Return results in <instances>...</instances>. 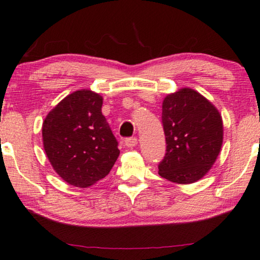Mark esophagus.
Masks as SVG:
<instances>
[{
	"instance_id": "34e87169",
	"label": "esophagus",
	"mask_w": 260,
	"mask_h": 260,
	"mask_svg": "<svg viewBox=\"0 0 260 260\" xmlns=\"http://www.w3.org/2000/svg\"><path fill=\"white\" fill-rule=\"evenodd\" d=\"M124 143H125V145L127 146V148H134V146L137 145V138L136 137H130V138H126L125 141H124Z\"/></svg>"
}]
</instances>
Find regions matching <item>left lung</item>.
Masks as SVG:
<instances>
[{
	"label": "left lung",
	"mask_w": 260,
	"mask_h": 260,
	"mask_svg": "<svg viewBox=\"0 0 260 260\" xmlns=\"http://www.w3.org/2000/svg\"><path fill=\"white\" fill-rule=\"evenodd\" d=\"M167 153L158 174L177 184L202 179L223 145V119L208 99L190 88L169 93L161 105Z\"/></svg>",
	"instance_id": "left-lung-1"
}]
</instances>
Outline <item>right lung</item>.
Returning <instances> with one entry per match:
<instances>
[{
    "mask_svg": "<svg viewBox=\"0 0 260 260\" xmlns=\"http://www.w3.org/2000/svg\"><path fill=\"white\" fill-rule=\"evenodd\" d=\"M102 104L100 93L77 90L49 111L42 124L48 159L70 185H93L110 172L119 156L118 143L102 115Z\"/></svg>",
    "mask_w": 260,
    "mask_h": 260,
    "instance_id": "1",
    "label": "right lung"
}]
</instances>
